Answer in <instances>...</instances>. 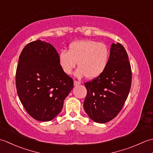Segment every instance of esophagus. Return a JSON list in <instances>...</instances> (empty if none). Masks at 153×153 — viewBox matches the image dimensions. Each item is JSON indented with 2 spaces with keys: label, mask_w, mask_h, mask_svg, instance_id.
<instances>
[{
  "label": "esophagus",
  "mask_w": 153,
  "mask_h": 153,
  "mask_svg": "<svg viewBox=\"0 0 153 153\" xmlns=\"http://www.w3.org/2000/svg\"><path fill=\"white\" fill-rule=\"evenodd\" d=\"M74 85L75 86H77V85H79V84L81 83V82H79V81H76V80H74Z\"/></svg>",
  "instance_id": "34e87169"
}]
</instances>
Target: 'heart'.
Instances as JSON below:
<instances>
[{
  "instance_id": "obj_1",
  "label": "heart",
  "mask_w": 153,
  "mask_h": 153,
  "mask_svg": "<svg viewBox=\"0 0 153 153\" xmlns=\"http://www.w3.org/2000/svg\"><path fill=\"white\" fill-rule=\"evenodd\" d=\"M58 58L65 74H71L78 62L79 68L76 76L95 78L105 70L108 62L109 51L106 45L99 42L77 41L70 45L68 51H62Z\"/></svg>"
}]
</instances>
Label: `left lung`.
I'll use <instances>...</instances> for the list:
<instances>
[{
  "label": "left lung",
  "mask_w": 153,
  "mask_h": 153,
  "mask_svg": "<svg viewBox=\"0 0 153 153\" xmlns=\"http://www.w3.org/2000/svg\"><path fill=\"white\" fill-rule=\"evenodd\" d=\"M131 85V68L128 54L120 43L110 48L105 70L85 83L87 96L83 107L94 122L106 123L118 114L128 98Z\"/></svg>",
  "instance_id": "left-lung-1"
}]
</instances>
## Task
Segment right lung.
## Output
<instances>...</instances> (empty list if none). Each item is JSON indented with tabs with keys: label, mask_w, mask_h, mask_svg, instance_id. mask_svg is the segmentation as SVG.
<instances>
[{
	"label": "right lung",
	"mask_w": 153,
	"mask_h": 153,
	"mask_svg": "<svg viewBox=\"0 0 153 153\" xmlns=\"http://www.w3.org/2000/svg\"><path fill=\"white\" fill-rule=\"evenodd\" d=\"M55 48L41 40L28 43L16 68V86L22 104L32 118L47 122L62 109L74 80L62 69Z\"/></svg>",
	"instance_id": "obj_1"
}]
</instances>
